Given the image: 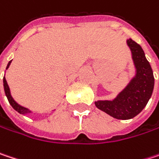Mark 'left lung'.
<instances>
[{
	"instance_id": "8db88e82",
	"label": "left lung",
	"mask_w": 159,
	"mask_h": 159,
	"mask_svg": "<svg viewBox=\"0 0 159 159\" xmlns=\"http://www.w3.org/2000/svg\"><path fill=\"white\" fill-rule=\"evenodd\" d=\"M137 69L136 76L112 101H96L95 107L116 119L127 120L137 116L147 106L154 89V75L142 47L132 39L127 40Z\"/></svg>"
}]
</instances>
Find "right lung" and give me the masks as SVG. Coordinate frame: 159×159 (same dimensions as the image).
Wrapping results in <instances>:
<instances>
[{
  "instance_id": "obj_1",
  "label": "right lung",
  "mask_w": 159,
  "mask_h": 159,
  "mask_svg": "<svg viewBox=\"0 0 159 159\" xmlns=\"http://www.w3.org/2000/svg\"><path fill=\"white\" fill-rule=\"evenodd\" d=\"M11 61H10V62L8 63V65H7V67H6V69L9 68V66H10V65H11ZM3 87H4V92H5L6 96H7L8 101H9L10 105L12 107V108L14 109V110H16L18 113L22 114V115H26V114L31 113V111H30V110H28L27 108L23 107H22V106H20L19 104H17V103L13 100V98H12V97H11V92H10L9 85H8L7 82H6V79H5L4 77H3Z\"/></svg>"
}]
</instances>
